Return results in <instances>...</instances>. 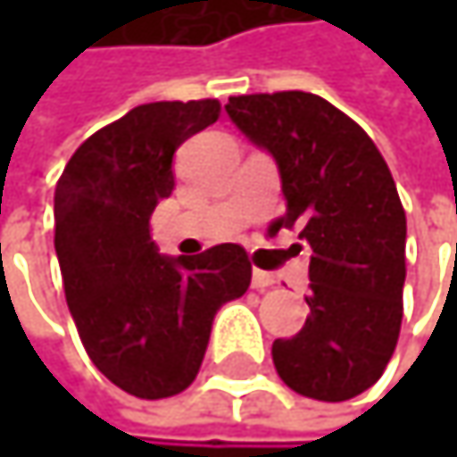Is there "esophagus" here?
Here are the masks:
<instances>
[{
  "label": "esophagus",
  "instance_id": "1",
  "mask_svg": "<svg viewBox=\"0 0 457 457\" xmlns=\"http://www.w3.org/2000/svg\"><path fill=\"white\" fill-rule=\"evenodd\" d=\"M251 286H253L256 291L272 288V286H275V275H272V272H264V270H253V275H251Z\"/></svg>",
  "mask_w": 457,
  "mask_h": 457
}]
</instances>
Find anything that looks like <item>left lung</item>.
<instances>
[{"label":"left lung","instance_id":"8db88e82","mask_svg":"<svg viewBox=\"0 0 457 457\" xmlns=\"http://www.w3.org/2000/svg\"><path fill=\"white\" fill-rule=\"evenodd\" d=\"M229 121L280 171L286 217L310 245V318L275 338L272 362L296 395L344 403L370 389L403 325L405 209L392 171L346 113L312 92L240 95Z\"/></svg>","mask_w":457,"mask_h":457}]
</instances>
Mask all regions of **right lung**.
Masks as SVG:
<instances>
[{
  "label": "right lung",
  "instance_id": "add662e5",
  "mask_svg": "<svg viewBox=\"0 0 457 457\" xmlns=\"http://www.w3.org/2000/svg\"><path fill=\"white\" fill-rule=\"evenodd\" d=\"M217 119V100L137 105L81 142L54 187V251L81 344L139 400L195 381L214 315L251 283L237 243L166 256L150 237L153 209L174 190L177 147Z\"/></svg>",
  "mask_w": 457,
  "mask_h": 457
}]
</instances>
